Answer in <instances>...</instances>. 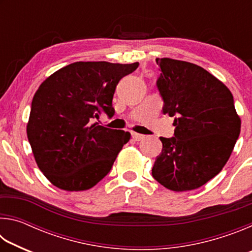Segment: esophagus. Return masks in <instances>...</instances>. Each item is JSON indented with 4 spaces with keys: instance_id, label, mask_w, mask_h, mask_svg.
<instances>
[{
    "instance_id": "obj_1",
    "label": "esophagus",
    "mask_w": 252,
    "mask_h": 252,
    "mask_svg": "<svg viewBox=\"0 0 252 252\" xmlns=\"http://www.w3.org/2000/svg\"><path fill=\"white\" fill-rule=\"evenodd\" d=\"M143 138H144L143 134L135 133V132H133V133H132V139H133L134 141H140V140H142Z\"/></svg>"
}]
</instances>
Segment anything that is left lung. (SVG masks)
<instances>
[{
	"label": "left lung",
	"instance_id": "obj_1",
	"mask_svg": "<svg viewBox=\"0 0 252 252\" xmlns=\"http://www.w3.org/2000/svg\"><path fill=\"white\" fill-rule=\"evenodd\" d=\"M163 114L174 117V136L160 138L152 176L172 191L198 189L227 163L240 134L233 96L216 76L193 63L157 59Z\"/></svg>",
	"mask_w": 252,
	"mask_h": 252
}]
</instances>
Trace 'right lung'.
Returning <instances> with one entry per match:
<instances>
[{
	"label": "right lung",
	"instance_id": "add662e5",
	"mask_svg": "<svg viewBox=\"0 0 252 252\" xmlns=\"http://www.w3.org/2000/svg\"><path fill=\"white\" fill-rule=\"evenodd\" d=\"M138 66V62H75L37 89L27 133L37 167L53 186L88 190L110 172L131 134L92 122L101 112L114 116L119 81Z\"/></svg>",
	"mask_w": 252,
	"mask_h": 252
}]
</instances>
